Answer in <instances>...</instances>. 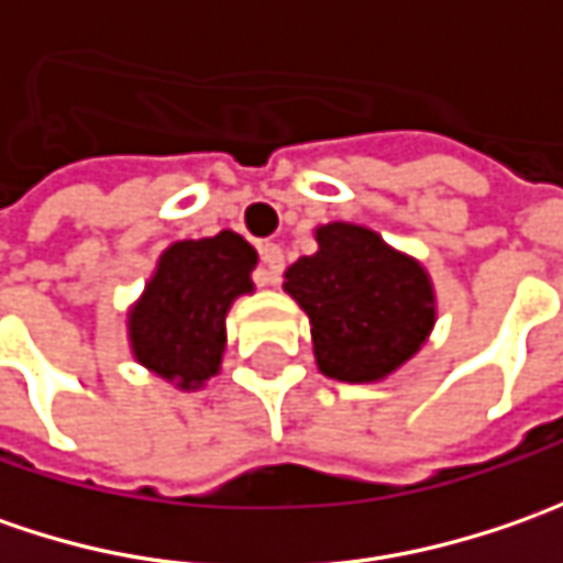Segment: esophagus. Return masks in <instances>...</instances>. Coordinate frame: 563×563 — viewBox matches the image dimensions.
Instances as JSON below:
<instances>
[{"instance_id": "obj_1", "label": "esophagus", "mask_w": 563, "mask_h": 563, "mask_svg": "<svg viewBox=\"0 0 563 563\" xmlns=\"http://www.w3.org/2000/svg\"><path fill=\"white\" fill-rule=\"evenodd\" d=\"M282 266H285V253L278 244H260V285H275L278 275H282Z\"/></svg>"}]
</instances>
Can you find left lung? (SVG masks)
I'll return each mask as SVG.
<instances>
[{
    "mask_svg": "<svg viewBox=\"0 0 563 563\" xmlns=\"http://www.w3.org/2000/svg\"><path fill=\"white\" fill-rule=\"evenodd\" d=\"M316 244L285 272V291L310 316L316 366L338 382H382L432 332V282L363 225L329 222L316 228Z\"/></svg>",
    "mask_w": 563,
    "mask_h": 563,
    "instance_id": "8db88e82",
    "label": "left lung"
}]
</instances>
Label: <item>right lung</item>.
I'll return each instance as SVG.
<instances>
[{
  "mask_svg": "<svg viewBox=\"0 0 563 563\" xmlns=\"http://www.w3.org/2000/svg\"><path fill=\"white\" fill-rule=\"evenodd\" d=\"M253 266L256 250L234 231L165 250L128 313L137 363L185 391L206 385L222 366L231 303L253 291Z\"/></svg>",
  "mask_w": 563,
  "mask_h": 563,
  "instance_id": "obj_1",
  "label": "right lung"
}]
</instances>
